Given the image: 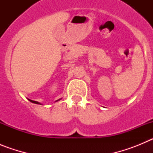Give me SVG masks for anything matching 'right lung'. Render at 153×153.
I'll return each mask as SVG.
<instances>
[{
  "label": "right lung",
  "mask_w": 153,
  "mask_h": 153,
  "mask_svg": "<svg viewBox=\"0 0 153 153\" xmlns=\"http://www.w3.org/2000/svg\"><path fill=\"white\" fill-rule=\"evenodd\" d=\"M28 100H29V101H30L31 102H33V103H36V104H40V102H37V101L31 100H30V99H28ZM60 100H61V99H60ZM58 100H56V101H58Z\"/></svg>",
  "instance_id": "1"
}]
</instances>
